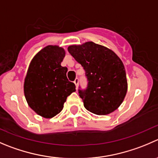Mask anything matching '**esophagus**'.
I'll list each match as a JSON object with an SVG mask.
<instances>
[{"label":"esophagus","mask_w":158,"mask_h":158,"mask_svg":"<svg viewBox=\"0 0 158 158\" xmlns=\"http://www.w3.org/2000/svg\"><path fill=\"white\" fill-rule=\"evenodd\" d=\"M74 83H75V85H76V89H77V87H78V84H79V79H76L74 80Z\"/></svg>","instance_id":"obj_1"}]
</instances>
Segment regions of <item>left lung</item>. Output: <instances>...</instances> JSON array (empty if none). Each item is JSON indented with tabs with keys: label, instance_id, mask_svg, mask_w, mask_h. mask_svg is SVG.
Listing matches in <instances>:
<instances>
[{
	"label": "left lung",
	"instance_id": "left-lung-1",
	"mask_svg": "<svg viewBox=\"0 0 158 158\" xmlns=\"http://www.w3.org/2000/svg\"><path fill=\"white\" fill-rule=\"evenodd\" d=\"M68 51L83 67L89 81L86 89H79L85 108L96 115L115 111L127 92L126 71L121 59L111 49L93 42L70 45Z\"/></svg>",
	"mask_w": 158,
	"mask_h": 158
}]
</instances>
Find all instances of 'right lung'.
Segmentation results:
<instances>
[{
    "mask_svg": "<svg viewBox=\"0 0 158 158\" xmlns=\"http://www.w3.org/2000/svg\"><path fill=\"white\" fill-rule=\"evenodd\" d=\"M65 56L63 48L48 45L38 52L27 69L24 93L29 106L46 119L60 113L67 96L76 91V85L67 79L68 69L61 62Z\"/></svg>",
    "mask_w": 158,
    "mask_h": 158,
    "instance_id": "obj_1",
    "label": "right lung"
}]
</instances>
